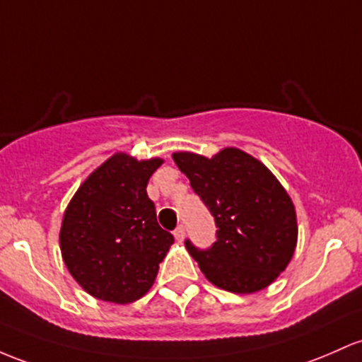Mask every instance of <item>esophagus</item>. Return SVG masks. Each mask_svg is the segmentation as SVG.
<instances>
[{
  "instance_id": "obj_1",
  "label": "esophagus",
  "mask_w": 362,
  "mask_h": 362,
  "mask_svg": "<svg viewBox=\"0 0 362 362\" xmlns=\"http://www.w3.org/2000/svg\"><path fill=\"white\" fill-rule=\"evenodd\" d=\"M173 235H175V239H177L178 242H182L185 239V228L184 226H177V228H175V232H173Z\"/></svg>"
}]
</instances>
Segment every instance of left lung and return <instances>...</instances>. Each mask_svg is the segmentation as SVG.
I'll return each instance as SVG.
<instances>
[{
    "label": "left lung",
    "mask_w": 362,
    "mask_h": 362,
    "mask_svg": "<svg viewBox=\"0 0 362 362\" xmlns=\"http://www.w3.org/2000/svg\"><path fill=\"white\" fill-rule=\"evenodd\" d=\"M216 223V242L206 251L185 240L190 256L218 288L252 293L272 285L291 263L297 216L291 196L259 160L237 148L213 158L172 154Z\"/></svg>",
    "instance_id": "left-lung-1"
}]
</instances>
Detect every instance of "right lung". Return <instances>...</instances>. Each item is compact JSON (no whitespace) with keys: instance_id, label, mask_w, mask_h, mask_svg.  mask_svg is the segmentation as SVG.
I'll return each instance as SVG.
<instances>
[{"instance_id":"obj_1","label":"right lung","mask_w":362,"mask_h":362,"mask_svg":"<svg viewBox=\"0 0 362 362\" xmlns=\"http://www.w3.org/2000/svg\"><path fill=\"white\" fill-rule=\"evenodd\" d=\"M161 158L117 153L82 182L63 214L59 249L89 296L130 304L153 287L173 235L158 225L146 187Z\"/></svg>"}]
</instances>
